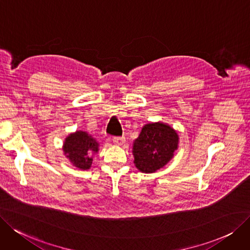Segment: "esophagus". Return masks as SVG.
Here are the masks:
<instances>
[{
    "instance_id": "esophagus-1",
    "label": "esophagus",
    "mask_w": 250,
    "mask_h": 250,
    "mask_svg": "<svg viewBox=\"0 0 250 250\" xmlns=\"http://www.w3.org/2000/svg\"><path fill=\"white\" fill-rule=\"evenodd\" d=\"M113 143L117 146H122L125 143V137H121V136H118V137H114L113 138Z\"/></svg>"
}]
</instances>
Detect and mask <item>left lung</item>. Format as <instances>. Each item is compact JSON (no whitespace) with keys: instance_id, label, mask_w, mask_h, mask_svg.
<instances>
[{"instance_id":"8db88e82","label":"left lung","mask_w":250,"mask_h":250,"mask_svg":"<svg viewBox=\"0 0 250 250\" xmlns=\"http://www.w3.org/2000/svg\"><path fill=\"white\" fill-rule=\"evenodd\" d=\"M178 147V135L162 122L146 124L133 143L134 164L139 171L153 173L163 168Z\"/></svg>"}]
</instances>
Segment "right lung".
I'll list each match as a JSON object with an SVG mask.
<instances>
[{
    "label": "right lung",
    "instance_id": "right-lung-1",
    "mask_svg": "<svg viewBox=\"0 0 250 250\" xmlns=\"http://www.w3.org/2000/svg\"><path fill=\"white\" fill-rule=\"evenodd\" d=\"M98 143L85 131L71 133L63 143V152L66 158L79 169L87 170L91 167L92 154L98 152Z\"/></svg>",
    "mask_w": 250,
    "mask_h": 250
}]
</instances>
